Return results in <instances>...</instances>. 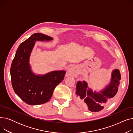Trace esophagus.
Here are the masks:
<instances>
[{
    "label": "esophagus",
    "instance_id": "34e87169",
    "mask_svg": "<svg viewBox=\"0 0 133 133\" xmlns=\"http://www.w3.org/2000/svg\"><path fill=\"white\" fill-rule=\"evenodd\" d=\"M78 72V67L76 66H72L71 68L68 69V70L66 73L67 76H74L75 75L77 74Z\"/></svg>",
    "mask_w": 133,
    "mask_h": 133
}]
</instances>
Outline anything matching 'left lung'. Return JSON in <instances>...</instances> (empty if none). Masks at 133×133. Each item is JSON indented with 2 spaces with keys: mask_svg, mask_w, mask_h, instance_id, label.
<instances>
[{
  "mask_svg": "<svg viewBox=\"0 0 133 133\" xmlns=\"http://www.w3.org/2000/svg\"><path fill=\"white\" fill-rule=\"evenodd\" d=\"M120 80V71L115 69L111 74L110 84L100 93H93L88 88L87 83L85 81H78L76 83V100L92 112L100 111L112 101L117 92Z\"/></svg>",
  "mask_w": 133,
  "mask_h": 133,
  "instance_id": "obj_1",
  "label": "left lung"
}]
</instances>
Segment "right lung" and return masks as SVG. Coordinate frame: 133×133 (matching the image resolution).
<instances>
[{"label":"right lung","mask_w":133,"mask_h":133,"mask_svg":"<svg viewBox=\"0 0 133 133\" xmlns=\"http://www.w3.org/2000/svg\"><path fill=\"white\" fill-rule=\"evenodd\" d=\"M51 37L37 33L20 45L11 64L10 73L12 87L16 94L29 105L46 103L53 91L64 79L65 71H56L44 75L34 74L29 65V58L35 41H50Z\"/></svg>","instance_id":"obj_1"}]
</instances>
